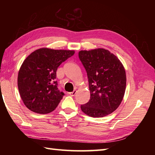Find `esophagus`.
Here are the masks:
<instances>
[{"label":"esophagus","mask_w":155,"mask_h":155,"mask_svg":"<svg viewBox=\"0 0 155 155\" xmlns=\"http://www.w3.org/2000/svg\"><path fill=\"white\" fill-rule=\"evenodd\" d=\"M76 93H77V91L76 90H74L72 92H71V93H69V94L71 95V96H74V95L76 94Z\"/></svg>","instance_id":"esophagus-1"}]
</instances>
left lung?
<instances>
[{"mask_svg": "<svg viewBox=\"0 0 155 155\" xmlns=\"http://www.w3.org/2000/svg\"><path fill=\"white\" fill-rule=\"evenodd\" d=\"M78 57L87 71L90 100L82 104L84 113L103 117L119 106L126 89V72L116 56L104 48L81 51Z\"/></svg>", "mask_w": 155, "mask_h": 155, "instance_id": "1", "label": "left lung"}]
</instances>
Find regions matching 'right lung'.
I'll use <instances>...</instances> for the list:
<instances>
[{
	"instance_id": "obj_1",
	"label": "right lung",
	"mask_w": 155,
	"mask_h": 155,
	"mask_svg": "<svg viewBox=\"0 0 155 155\" xmlns=\"http://www.w3.org/2000/svg\"><path fill=\"white\" fill-rule=\"evenodd\" d=\"M74 51L42 48L27 57L18 75V87L25 105L38 114H48L57 107L64 95L58 89L57 70Z\"/></svg>"
}]
</instances>
